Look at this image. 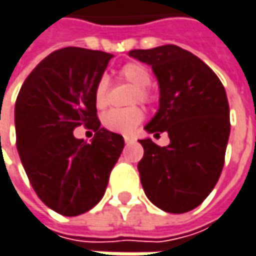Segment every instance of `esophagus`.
<instances>
[{
    "label": "esophagus",
    "instance_id": "esophagus-1",
    "mask_svg": "<svg viewBox=\"0 0 256 256\" xmlns=\"http://www.w3.org/2000/svg\"><path fill=\"white\" fill-rule=\"evenodd\" d=\"M133 140H134V138H133V136H130V134H126V136H124V142L126 143L133 142Z\"/></svg>",
    "mask_w": 256,
    "mask_h": 256
}]
</instances>
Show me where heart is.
Returning <instances> with one entry per match:
<instances>
[{"label":"heart","mask_w":256,"mask_h":256,"mask_svg":"<svg viewBox=\"0 0 256 256\" xmlns=\"http://www.w3.org/2000/svg\"><path fill=\"white\" fill-rule=\"evenodd\" d=\"M120 78L130 85L136 86L133 92V101L148 102L150 100V92L148 91V85L150 82V72L142 64L130 62L126 64L118 72ZM107 88L108 82L107 78H101L98 81L96 91H94V101L98 108L106 107L107 104ZM144 114L139 107H130V108H113L102 116V124L112 132L116 133H130L143 120Z\"/></svg>","instance_id":"b5f03b06"}]
</instances>
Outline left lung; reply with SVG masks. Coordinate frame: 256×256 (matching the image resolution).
Returning <instances> with one entry per match:
<instances>
[{"instance_id": "1", "label": "left lung", "mask_w": 256, "mask_h": 256, "mask_svg": "<svg viewBox=\"0 0 256 256\" xmlns=\"http://www.w3.org/2000/svg\"><path fill=\"white\" fill-rule=\"evenodd\" d=\"M149 65L159 86V108L144 126L166 132L170 144L139 140L138 164L146 197L166 213H187L218 184L230 134L229 102L218 75L200 58L175 44L130 50Z\"/></svg>"}]
</instances>
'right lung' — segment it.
I'll return each mask as SVG.
<instances>
[{
  "mask_svg": "<svg viewBox=\"0 0 256 256\" xmlns=\"http://www.w3.org/2000/svg\"><path fill=\"white\" fill-rule=\"evenodd\" d=\"M113 54L65 48L44 58L16 101L17 150L38 198L64 216H78L102 198L124 148L122 134L101 128L94 91ZM84 122L92 142L73 136Z\"/></svg>",
  "mask_w": 256,
  "mask_h": 256,
  "instance_id": "add662e5",
  "label": "right lung"
}]
</instances>
